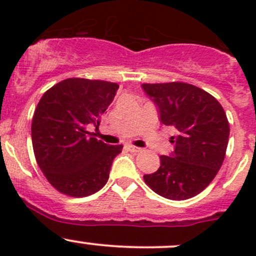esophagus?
Listing matches in <instances>:
<instances>
[{
    "label": "esophagus",
    "mask_w": 256,
    "mask_h": 256,
    "mask_svg": "<svg viewBox=\"0 0 256 256\" xmlns=\"http://www.w3.org/2000/svg\"><path fill=\"white\" fill-rule=\"evenodd\" d=\"M128 151H131V152H134V154H136V152H140L141 151V148L140 147H136V146H132V144H128Z\"/></svg>",
    "instance_id": "34e87169"
}]
</instances>
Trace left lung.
I'll return each instance as SVG.
<instances>
[{
  "label": "left lung",
  "mask_w": 256,
  "mask_h": 256,
  "mask_svg": "<svg viewBox=\"0 0 256 256\" xmlns=\"http://www.w3.org/2000/svg\"><path fill=\"white\" fill-rule=\"evenodd\" d=\"M141 88L156 105L161 124L177 132L170 140L174 150L160 156V168L144 174V182L167 200L194 197L213 180L226 157L229 122L224 109L216 98L187 82Z\"/></svg>",
  "instance_id": "1"
}]
</instances>
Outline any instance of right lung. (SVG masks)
<instances>
[{
  "label": "right lung",
  "mask_w": 256,
  "mask_h": 256,
  "mask_svg": "<svg viewBox=\"0 0 256 256\" xmlns=\"http://www.w3.org/2000/svg\"><path fill=\"white\" fill-rule=\"evenodd\" d=\"M118 85L104 80L69 78L44 92L32 120L36 160L52 186L70 197H86L109 180L122 144L92 138L88 125L99 126Z\"/></svg>",
  "instance_id": "obj_1"
}]
</instances>
